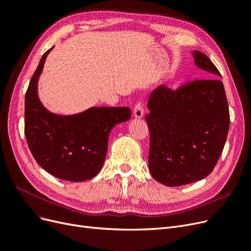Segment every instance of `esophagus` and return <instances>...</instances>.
<instances>
[{
	"label": "esophagus",
	"mask_w": 251,
	"mask_h": 251,
	"mask_svg": "<svg viewBox=\"0 0 251 251\" xmlns=\"http://www.w3.org/2000/svg\"><path fill=\"white\" fill-rule=\"evenodd\" d=\"M133 117L136 118V119H141V118L144 117V107H143V103L140 101H138L134 106Z\"/></svg>",
	"instance_id": "esophagus-1"
}]
</instances>
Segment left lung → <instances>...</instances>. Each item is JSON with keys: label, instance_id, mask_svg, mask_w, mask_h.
<instances>
[{"label": "left lung", "instance_id": "1", "mask_svg": "<svg viewBox=\"0 0 251 251\" xmlns=\"http://www.w3.org/2000/svg\"><path fill=\"white\" fill-rule=\"evenodd\" d=\"M206 77H221L205 53L191 52ZM149 170L166 186H182L206 178L224 150L229 111L218 78L190 81L177 90L156 88L148 100Z\"/></svg>", "mask_w": 251, "mask_h": 251}]
</instances>
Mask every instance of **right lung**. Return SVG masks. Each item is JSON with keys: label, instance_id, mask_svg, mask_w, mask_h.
Listing matches in <instances>:
<instances>
[{"label": "right lung", "instance_id": "obj_1", "mask_svg": "<svg viewBox=\"0 0 251 251\" xmlns=\"http://www.w3.org/2000/svg\"><path fill=\"white\" fill-rule=\"evenodd\" d=\"M40 60L25 99V134L43 170L59 179L81 182L103 166L109 133L131 117L129 107H90L74 115L50 113L39 99L38 80L50 50Z\"/></svg>", "mask_w": 251, "mask_h": 251}]
</instances>
